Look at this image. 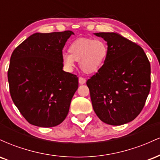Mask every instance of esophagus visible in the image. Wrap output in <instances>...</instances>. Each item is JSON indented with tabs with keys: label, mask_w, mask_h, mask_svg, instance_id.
<instances>
[{
	"label": "esophagus",
	"mask_w": 160,
	"mask_h": 160,
	"mask_svg": "<svg viewBox=\"0 0 160 160\" xmlns=\"http://www.w3.org/2000/svg\"><path fill=\"white\" fill-rule=\"evenodd\" d=\"M86 79L85 78H82V77H80V78H79V83L80 84H84V83H86Z\"/></svg>",
	"instance_id": "obj_1"
}]
</instances>
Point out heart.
<instances>
[{"label":"heart","mask_w":160,"mask_h":160,"mask_svg":"<svg viewBox=\"0 0 160 160\" xmlns=\"http://www.w3.org/2000/svg\"><path fill=\"white\" fill-rule=\"evenodd\" d=\"M68 53H64L62 62L64 68L71 71L75 61L86 74H94L104 65L108 56V47L104 40L93 38H78L68 47Z\"/></svg>","instance_id":"b5f03b06"}]
</instances>
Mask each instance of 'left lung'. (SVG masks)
Segmentation results:
<instances>
[{"label":"left lung","mask_w":160,"mask_h":160,"mask_svg":"<svg viewBox=\"0 0 160 160\" xmlns=\"http://www.w3.org/2000/svg\"><path fill=\"white\" fill-rule=\"evenodd\" d=\"M95 35L107 42L108 56L86 82L93 109L105 123L126 124L141 113L150 92V62L140 46L117 33Z\"/></svg>","instance_id":"1"}]
</instances>
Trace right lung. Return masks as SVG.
<instances>
[{"instance_id": "1", "label": "right lung", "mask_w": 160, "mask_h": 160, "mask_svg": "<svg viewBox=\"0 0 160 160\" xmlns=\"http://www.w3.org/2000/svg\"><path fill=\"white\" fill-rule=\"evenodd\" d=\"M71 31L35 33L14 49L8 77L12 102L29 123H62L78 88L76 75L62 70V49Z\"/></svg>"}]
</instances>
